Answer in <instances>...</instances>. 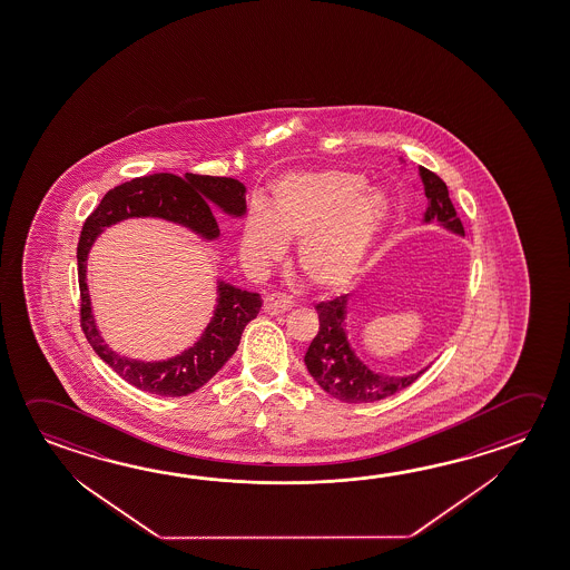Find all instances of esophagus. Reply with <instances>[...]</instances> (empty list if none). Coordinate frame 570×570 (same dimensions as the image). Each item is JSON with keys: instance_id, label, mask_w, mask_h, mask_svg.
Segmentation results:
<instances>
[{"instance_id": "34e87169", "label": "esophagus", "mask_w": 570, "mask_h": 570, "mask_svg": "<svg viewBox=\"0 0 570 570\" xmlns=\"http://www.w3.org/2000/svg\"><path fill=\"white\" fill-rule=\"evenodd\" d=\"M292 308V299L286 298L284 294H278V292H272L268 294L266 298H264V309L272 314V316H278V314H284V312H288Z\"/></svg>"}]
</instances>
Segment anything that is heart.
<instances>
[{"instance_id": "heart-1", "label": "heart", "mask_w": 570, "mask_h": 570, "mask_svg": "<svg viewBox=\"0 0 570 570\" xmlns=\"http://www.w3.org/2000/svg\"><path fill=\"white\" fill-rule=\"evenodd\" d=\"M384 194L350 170L292 174L272 191L271 208L254 206L242 234L252 261H281L286 240L298 242V268L314 288L344 286L390 220Z\"/></svg>"}]
</instances>
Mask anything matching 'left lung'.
Returning a JSON list of instances; mask_svg holds the SVG:
<instances>
[{
    "label": "left lung",
    "instance_id": "1",
    "mask_svg": "<svg viewBox=\"0 0 570 570\" xmlns=\"http://www.w3.org/2000/svg\"><path fill=\"white\" fill-rule=\"evenodd\" d=\"M420 176L424 181L426 198L430 200L424 220H439L449 230L464 234V226L456 216V208L450 202L446 184L434 171L422 166ZM346 298L348 296H336L316 304L320 318L318 334L312 340L304 362L312 379L318 382L320 389L328 392L332 399L348 404H364L392 396L399 390L410 386L420 374H424V370H420L419 374L412 376H384L362 364L356 358L354 350L350 348L346 338Z\"/></svg>",
    "mask_w": 570,
    "mask_h": 570
}]
</instances>
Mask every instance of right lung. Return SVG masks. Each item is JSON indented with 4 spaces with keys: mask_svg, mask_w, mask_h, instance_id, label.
<instances>
[{
    "mask_svg": "<svg viewBox=\"0 0 570 570\" xmlns=\"http://www.w3.org/2000/svg\"><path fill=\"white\" fill-rule=\"evenodd\" d=\"M212 206H218L232 216H242L246 212L244 184L234 178L200 174H186V178L176 174H151L116 186L83 222L78 242L81 330L94 352L116 374L144 392L158 396H186L202 389L238 348L246 324L261 312V294L220 282L214 320L190 350L164 362L128 360L108 348L96 330L86 284L88 252L106 226L134 216H158L198 232L208 240L218 238L220 226Z\"/></svg>",
    "mask_w": 570,
    "mask_h": 570,
    "instance_id": "add662e5",
    "label": "right lung"
}]
</instances>
